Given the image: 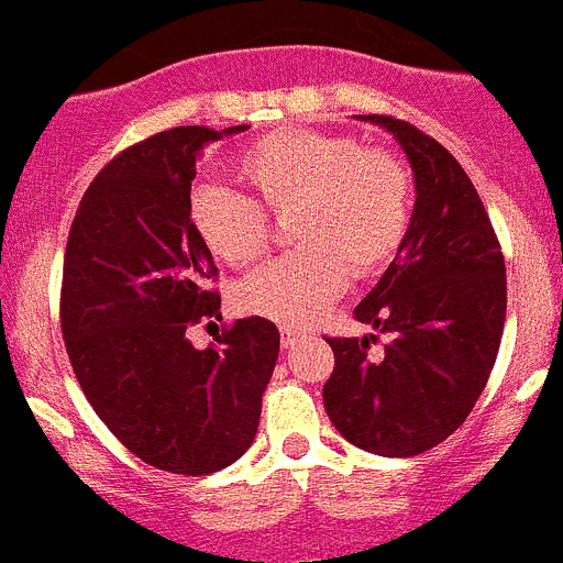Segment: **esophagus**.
<instances>
[{"instance_id": "1", "label": "esophagus", "mask_w": 563, "mask_h": 563, "mask_svg": "<svg viewBox=\"0 0 563 563\" xmlns=\"http://www.w3.org/2000/svg\"><path fill=\"white\" fill-rule=\"evenodd\" d=\"M303 340H307V332H303V329H296V327L282 329V345H285V349H296V345H301Z\"/></svg>"}]
</instances>
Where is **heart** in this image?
<instances>
[{"mask_svg": "<svg viewBox=\"0 0 563 563\" xmlns=\"http://www.w3.org/2000/svg\"><path fill=\"white\" fill-rule=\"evenodd\" d=\"M234 173L273 211L298 206V251L240 282V312L307 327L345 290L349 276L383 271L410 229V178L396 158L363 151L352 136L282 128L247 144ZM242 192L198 184L189 223L211 254L247 267L267 245L265 211Z\"/></svg>", "mask_w": 563, "mask_h": 563, "instance_id": "obj_1", "label": "heart"}]
</instances>
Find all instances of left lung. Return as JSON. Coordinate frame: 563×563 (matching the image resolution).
Masks as SVG:
<instances>
[{"instance_id": "8db88e82", "label": "left lung", "mask_w": 563, "mask_h": 563, "mask_svg": "<svg viewBox=\"0 0 563 563\" xmlns=\"http://www.w3.org/2000/svg\"><path fill=\"white\" fill-rule=\"evenodd\" d=\"M357 120L399 142L416 203L399 254L354 309L390 340L374 357L376 334L329 338L323 407L360 450L410 457L450 438L486 388L505 327V260L481 195L443 144L383 113Z\"/></svg>"}]
</instances>
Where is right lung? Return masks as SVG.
Wrapping results in <instances>:
<instances>
[{
  "label": "right lung",
  "instance_id": "obj_1",
  "mask_svg": "<svg viewBox=\"0 0 563 563\" xmlns=\"http://www.w3.org/2000/svg\"><path fill=\"white\" fill-rule=\"evenodd\" d=\"M242 131L187 125L133 144L91 180L66 242L60 332L82 394L133 455L187 477L245 455L278 357L265 318L203 352L187 340L220 318L218 267L189 223L195 162Z\"/></svg>",
  "mask_w": 563,
  "mask_h": 563
}]
</instances>
